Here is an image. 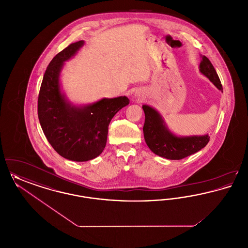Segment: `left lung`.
<instances>
[{
    "instance_id": "left-lung-1",
    "label": "left lung",
    "mask_w": 248,
    "mask_h": 248,
    "mask_svg": "<svg viewBox=\"0 0 248 248\" xmlns=\"http://www.w3.org/2000/svg\"><path fill=\"white\" fill-rule=\"evenodd\" d=\"M199 68L201 72L217 89L222 91L219 77L210 60L202 56ZM142 108L145 113L144 139L150 150L156 155L169 160H181L199 152L209 142L210 137L208 134L203 136L177 137L166 127L164 119L154 108L143 105Z\"/></svg>"
}]
</instances>
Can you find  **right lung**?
I'll return each instance as SVG.
<instances>
[{
  "instance_id": "right-lung-1",
  "label": "right lung",
  "mask_w": 248,
  "mask_h": 248,
  "mask_svg": "<svg viewBox=\"0 0 248 248\" xmlns=\"http://www.w3.org/2000/svg\"><path fill=\"white\" fill-rule=\"evenodd\" d=\"M83 44H71L51 60L38 97V117L48 142L59 155L75 162L92 160L103 152L111 119L129 104L128 97L118 96L75 106L61 93L59 75L64 62Z\"/></svg>"
}]
</instances>
